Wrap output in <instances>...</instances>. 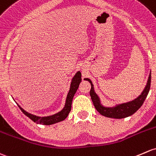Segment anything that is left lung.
Instances as JSON below:
<instances>
[{"label": "left lung", "instance_id": "left-lung-1", "mask_svg": "<svg viewBox=\"0 0 156 156\" xmlns=\"http://www.w3.org/2000/svg\"><path fill=\"white\" fill-rule=\"evenodd\" d=\"M84 80L88 81L91 84V89L90 91V95L91 96V99L93 101L95 108L97 110L100 114L106 117L114 118V119H122L132 116L137 110L139 109L143 105L145 101L150 88V83H151V72L149 75L148 80L146 87L144 90L139 95L136 99L132 100L128 102L122 103V104L116 105L114 107H105L101 104V101L96 92L94 90V87L91 80L89 78H84Z\"/></svg>", "mask_w": 156, "mask_h": 156}]
</instances>
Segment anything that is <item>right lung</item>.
<instances>
[{
    "instance_id": "add662e5",
    "label": "right lung",
    "mask_w": 156,
    "mask_h": 156,
    "mask_svg": "<svg viewBox=\"0 0 156 156\" xmlns=\"http://www.w3.org/2000/svg\"><path fill=\"white\" fill-rule=\"evenodd\" d=\"M81 81V73L80 71H78L72 79L71 84H70L69 90L68 94H67L66 99L65 105L63 109L59 111L57 114H53V115L47 116V117H39V116L34 115V114H30L24 111L22 108L18 105L21 111L25 114L27 117H28L31 120L34 121V122H37V124H42V125H52V124L57 123V122L63 121L68 117L72 108V101H73V97L79 87L80 83Z\"/></svg>"
}]
</instances>
